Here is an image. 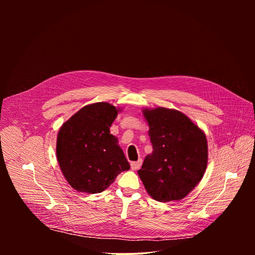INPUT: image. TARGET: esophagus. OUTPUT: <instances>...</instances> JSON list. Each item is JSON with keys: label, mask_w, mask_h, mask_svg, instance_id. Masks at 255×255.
<instances>
[{"label": "esophagus", "mask_w": 255, "mask_h": 255, "mask_svg": "<svg viewBox=\"0 0 255 255\" xmlns=\"http://www.w3.org/2000/svg\"><path fill=\"white\" fill-rule=\"evenodd\" d=\"M141 165H142V159H139L138 161H133V162H131V169L137 170L141 167Z\"/></svg>", "instance_id": "1"}]
</instances>
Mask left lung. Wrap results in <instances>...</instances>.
<instances>
[{
  "label": "left lung",
  "mask_w": 255,
  "mask_h": 255,
  "mask_svg": "<svg viewBox=\"0 0 255 255\" xmlns=\"http://www.w3.org/2000/svg\"><path fill=\"white\" fill-rule=\"evenodd\" d=\"M152 153L138 170L147 193L158 202L184 199L202 179L208 163L205 133L179 111L155 108L142 111Z\"/></svg>",
  "instance_id": "obj_1"
}]
</instances>
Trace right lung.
<instances>
[{"label": "right lung", "instance_id": "add662e5", "mask_svg": "<svg viewBox=\"0 0 255 255\" xmlns=\"http://www.w3.org/2000/svg\"><path fill=\"white\" fill-rule=\"evenodd\" d=\"M119 110L101 102L85 106L59 129L56 156L67 183L78 192L97 194L130 168L110 127Z\"/></svg>", "mask_w": 255, "mask_h": 255}]
</instances>
